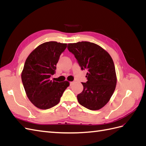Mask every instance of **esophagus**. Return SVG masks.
<instances>
[{
	"label": "esophagus",
	"mask_w": 146,
	"mask_h": 146,
	"mask_svg": "<svg viewBox=\"0 0 146 146\" xmlns=\"http://www.w3.org/2000/svg\"><path fill=\"white\" fill-rule=\"evenodd\" d=\"M73 82H70V86H71L72 85V84H73Z\"/></svg>",
	"instance_id": "34e87169"
}]
</instances>
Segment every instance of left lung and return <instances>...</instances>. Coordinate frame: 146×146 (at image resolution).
<instances>
[{
  "label": "left lung",
  "mask_w": 146,
  "mask_h": 146,
  "mask_svg": "<svg viewBox=\"0 0 146 146\" xmlns=\"http://www.w3.org/2000/svg\"><path fill=\"white\" fill-rule=\"evenodd\" d=\"M82 70L87 69V82L82 83L83 91L77 95L79 104L98 110L108 103L115 90L117 78L111 56L94 43L82 41L68 44Z\"/></svg>",
  "instance_id": "obj_1"
}]
</instances>
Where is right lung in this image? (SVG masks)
<instances>
[{
    "mask_svg": "<svg viewBox=\"0 0 146 146\" xmlns=\"http://www.w3.org/2000/svg\"><path fill=\"white\" fill-rule=\"evenodd\" d=\"M66 47L67 44L46 42L31 52L25 61L22 82L29 99L39 109L47 110L58 104L69 86L67 81L59 83L50 80Z\"/></svg>",
    "mask_w": 146,
    "mask_h": 146,
    "instance_id": "1",
    "label": "right lung"
}]
</instances>
